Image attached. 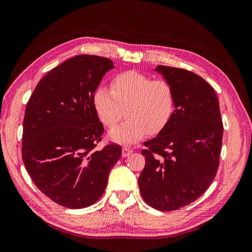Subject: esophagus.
Returning <instances> with one entry per match:
<instances>
[{
	"label": "esophagus",
	"mask_w": 252,
	"mask_h": 252,
	"mask_svg": "<svg viewBox=\"0 0 252 252\" xmlns=\"http://www.w3.org/2000/svg\"><path fill=\"white\" fill-rule=\"evenodd\" d=\"M132 152H133V150L130 149V148L124 147V148H123V153H122V155H123V157H124V158H126V157H128Z\"/></svg>",
	"instance_id": "34e87169"
}]
</instances>
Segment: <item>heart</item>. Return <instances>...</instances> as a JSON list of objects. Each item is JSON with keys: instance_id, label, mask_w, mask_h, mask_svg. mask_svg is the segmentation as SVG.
<instances>
[{"instance_id": "b5f03b06", "label": "heart", "mask_w": 252, "mask_h": 252, "mask_svg": "<svg viewBox=\"0 0 252 252\" xmlns=\"http://www.w3.org/2000/svg\"><path fill=\"white\" fill-rule=\"evenodd\" d=\"M110 89L96 87L93 103L101 122L110 128L122 119L126 108L127 119L110 133L119 143H135L148 133H159L175 112V92L166 80L126 71L114 76Z\"/></svg>"}]
</instances>
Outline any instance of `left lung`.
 I'll return each instance as SVG.
<instances>
[{
	"instance_id": "1",
	"label": "left lung",
	"mask_w": 252,
	"mask_h": 252,
	"mask_svg": "<svg viewBox=\"0 0 252 252\" xmlns=\"http://www.w3.org/2000/svg\"><path fill=\"white\" fill-rule=\"evenodd\" d=\"M156 71L173 86L176 105L169 124L144 143L145 167L138 183L149 206L173 211L210 187L220 166L223 125L218 97L201 76L167 65Z\"/></svg>"
}]
</instances>
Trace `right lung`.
I'll list each match as a JSON object with an SVG mask.
<instances>
[{
    "instance_id": "right-lung-1",
    "label": "right lung",
    "mask_w": 252,
    "mask_h": 252,
    "mask_svg": "<svg viewBox=\"0 0 252 252\" xmlns=\"http://www.w3.org/2000/svg\"><path fill=\"white\" fill-rule=\"evenodd\" d=\"M114 68L107 58L80 54L49 71L26 107L23 160L36 187L57 204L81 209L99 200L122 146L106 145L93 94Z\"/></svg>"
}]
</instances>
